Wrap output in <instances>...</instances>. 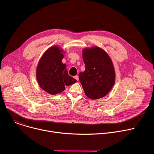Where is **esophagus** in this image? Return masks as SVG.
I'll list each match as a JSON object with an SVG mask.
<instances>
[{"instance_id": "1", "label": "esophagus", "mask_w": 154, "mask_h": 154, "mask_svg": "<svg viewBox=\"0 0 154 154\" xmlns=\"http://www.w3.org/2000/svg\"><path fill=\"white\" fill-rule=\"evenodd\" d=\"M74 79L78 81V80H79V76H78V75H75V76H74Z\"/></svg>"}]
</instances>
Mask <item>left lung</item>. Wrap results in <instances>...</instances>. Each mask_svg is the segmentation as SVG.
<instances>
[{
    "label": "left lung",
    "mask_w": 154,
    "mask_h": 154,
    "mask_svg": "<svg viewBox=\"0 0 154 154\" xmlns=\"http://www.w3.org/2000/svg\"><path fill=\"white\" fill-rule=\"evenodd\" d=\"M82 56L85 71L79 73V78L85 94L91 99L102 98L115 84V72L112 61L98 47L84 49Z\"/></svg>",
    "instance_id": "1"
}]
</instances>
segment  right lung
I'll return each mask as SVG.
<instances>
[{
	"mask_svg": "<svg viewBox=\"0 0 154 154\" xmlns=\"http://www.w3.org/2000/svg\"><path fill=\"white\" fill-rule=\"evenodd\" d=\"M63 50L58 46L48 49L41 58L36 68V79L41 88L55 95L63 92L65 86L71 85L77 80L69 75L66 65L62 63Z\"/></svg>",
	"mask_w": 154,
	"mask_h": 154,
	"instance_id": "1",
	"label": "right lung"
}]
</instances>
